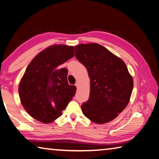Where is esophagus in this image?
<instances>
[{"mask_svg": "<svg viewBox=\"0 0 159 159\" xmlns=\"http://www.w3.org/2000/svg\"><path fill=\"white\" fill-rule=\"evenodd\" d=\"M75 86H76V87L77 88H78V87H79V83H78L77 82H76V83H75Z\"/></svg>", "mask_w": 159, "mask_h": 159, "instance_id": "obj_1", "label": "esophagus"}]
</instances>
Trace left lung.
<instances>
[{
    "label": "left lung",
    "instance_id": "1",
    "mask_svg": "<svg viewBox=\"0 0 159 159\" xmlns=\"http://www.w3.org/2000/svg\"><path fill=\"white\" fill-rule=\"evenodd\" d=\"M75 57L87 68L90 95L81 105L85 116L96 124L113 120L129 103L133 80L121 58L97 43L75 47Z\"/></svg>",
    "mask_w": 159,
    "mask_h": 159
}]
</instances>
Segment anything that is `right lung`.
I'll return each instance as SVG.
<instances>
[{
	"label": "right lung",
	"instance_id": "1",
	"mask_svg": "<svg viewBox=\"0 0 159 159\" xmlns=\"http://www.w3.org/2000/svg\"><path fill=\"white\" fill-rule=\"evenodd\" d=\"M73 47L50 46L28 66L19 86L21 104L36 120L48 124L62 115L76 92L69 85L68 70L59 66L74 57Z\"/></svg>",
	"mask_w": 159,
	"mask_h": 159
}]
</instances>
